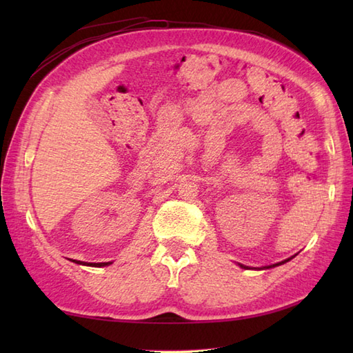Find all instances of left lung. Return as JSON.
Masks as SVG:
<instances>
[{
	"instance_id": "left-lung-1",
	"label": "left lung",
	"mask_w": 353,
	"mask_h": 353,
	"mask_svg": "<svg viewBox=\"0 0 353 353\" xmlns=\"http://www.w3.org/2000/svg\"><path fill=\"white\" fill-rule=\"evenodd\" d=\"M294 256H296V254H294ZM294 256H291V258H287V259H283V261H281V262H276V264H273V265H267V267H264V270L265 268H273V267H277V265H282V264H285V262H288V261H291L292 258H294ZM239 267H241V268H244V270H250V267H247V265H243V264H238Z\"/></svg>"
}]
</instances>
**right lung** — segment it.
<instances>
[{
  "label": "right lung",
  "instance_id": "right-lung-1",
  "mask_svg": "<svg viewBox=\"0 0 353 353\" xmlns=\"http://www.w3.org/2000/svg\"><path fill=\"white\" fill-rule=\"evenodd\" d=\"M74 262L80 265H89V267H106L112 264V262H83V261H74Z\"/></svg>",
  "mask_w": 353,
  "mask_h": 353
}]
</instances>
